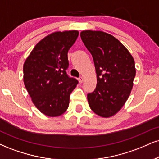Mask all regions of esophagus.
I'll use <instances>...</instances> for the list:
<instances>
[{
  "instance_id": "34e87169",
  "label": "esophagus",
  "mask_w": 159,
  "mask_h": 159,
  "mask_svg": "<svg viewBox=\"0 0 159 159\" xmlns=\"http://www.w3.org/2000/svg\"><path fill=\"white\" fill-rule=\"evenodd\" d=\"M83 76H80V77H79V79H78V81H79L80 83H83Z\"/></svg>"
}]
</instances>
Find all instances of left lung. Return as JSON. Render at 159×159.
I'll list each match as a JSON object with an SVG mask.
<instances>
[{"mask_svg": "<svg viewBox=\"0 0 159 159\" xmlns=\"http://www.w3.org/2000/svg\"><path fill=\"white\" fill-rule=\"evenodd\" d=\"M80 37L93 57L97 73V88L87 97L89 106L99 116H113L131 93L136 76L134 59L120 41L106 32L85 30Z\"/></svg>", "mask_w": 159, "mask_h": 159, "instance_id": "1", "label": "left lung"}]
</instances>
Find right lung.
Instances as JSON below:
<instances>
[{
	"label": "right lung",
	"mask_w": 159,
	"mask_h": 159,
	"mask_svg": "<svg viewBox=\"0 0 159 159\" xmlns=\"http://www.w3.org/2000/svg\"><path fill=\"white\" fill-rule=\"evenodd\" d=\"M76 30L55 32L37 43L23 64V83L35 107L44 115L63 114L78 81L66 74L68 52L78 38Z\"/></svg>",
	"instance_id": "right-lung-1"
}]
</instances>
